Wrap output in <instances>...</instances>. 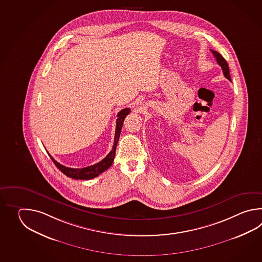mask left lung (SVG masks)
Instances as JSON below:
<instances>
[{"instance_id": "1", "label": "left lung", "mask_w": 262, "mask_h": 262, "mask_svg": "<svg viewBox=\"0 0 262 262\" xmlns=\"http://www.w3.org/2000/svg\"><path fill=\"white\" fill-rule=\"evenodd\" d=\"M212 51V54L213 56L215 57V59H216V61H217L218 64L221 67L223 70V74H224V76L226 77V78H228V80H230L231 81V78H230V75H229V68H228V64L227 61L223 58V56L217 52V51H215V50H211Z\"/></svg>"}]
</instances>
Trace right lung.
<instances>
[{
  "mask_svg": "<svg viewBox=\"0 0 262 262\" xmlns=\"http://www.w3.org/2000/svg\"><path fill=\"white\" fill-rule=\"evenodd\" d=\"M130 113V108L126 107L123 108L121 112L118 113V119L116 120V130H115V138H114V143L111 152L102 160V161L90 166V167H83V168H71V167H64L61 165L60 163L54 160L53 157L50 156L51 160L55 164L56 167H58L61 172L64 175H67L69 178L76 179V180H91V179L95 178L99 176L101 173L104 172L108 167H111L115 157V151H116V147H117L118 140L120 138V134L122 131L123 127V121Z\"/></svg>",
  "mask_w": 262,
  "mask_h": 262,
  "instance_id": "add662e5",
  "label": "right lung"
}]
</instances>
